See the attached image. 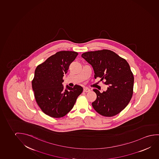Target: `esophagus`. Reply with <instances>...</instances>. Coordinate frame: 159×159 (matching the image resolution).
<instances>
[{
  "mask_svg": "<svg viewBox=\"0 0 159 159\" xmlns=\"http://www.w3.org/2000/svg\"><path fill=\"white\" fill-rule=\"evenodd\" d=\"M84 91L85 92H90V90L88 88H85L84 89Z\"/></svg>",
  "mask_w": 159,
  "mask_h": 159,
  "instance_id": "esophagus-1",
  "label": "esophagus"
}]
</instances>
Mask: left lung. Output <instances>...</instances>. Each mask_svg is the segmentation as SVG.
<instances>
[{"mask_svg": "<svg viewBox=\"0 0 159 159\" xmlns=\"http://www.w3.org/2000/svg\"><path fill=\"white\" fill-rule=\"evenodd\" d=\"M81 57L92 66L94 78L106 79L108 85L102 93L94 89L97 98L92 105L94 110L104 116H113L124 109L133 94L134 77L126 61L109 50L89 51Z\"/></svg>", "mask_w": 159, "mask_h": 159, "instance_id": "obj_1", "label": "left lung"}]
</instances>
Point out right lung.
Segmentation results:
<instances>
[{"instance_id": "obj_1", "label": "right lung", "mask_w": 159, "mask_h": 159, "mask_svg": "<svg viewBox=\"0 0 159 159\" xmlns=\"http://www.w3.org/2000/svg\"><path fill=\"white\" fill-rule=\"evenodd\" d=\"M78 55L75 51H59L35 70L32 82L35 98L42 111L51 117L59 118L69 113L83 92L80 86L67 85L65 89L62 84L64 74Z\"/></svg>"}]
</instances>
